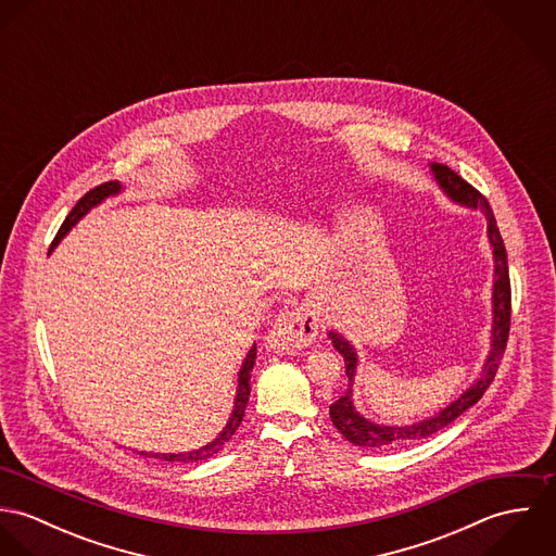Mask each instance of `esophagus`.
<instances>
[{"mask_svg": "<svg viewBox=\"0 0 556 556\" xmlns=\"http://www.w3.org/2000/svg\"><path fill=\"white\" fill-rule=\"evenodd\" d=\"M318 327H320V318L317 313L308 306H298L276 318L271 331L265 338V346L276 353L304 349L315 342Z\"/></svg>", "mask_w": 556, "mask_h": 556, "instance_id": "obj_1", "label": "esophagus"}]
</instances>
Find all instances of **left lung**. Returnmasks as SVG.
I'll return each instance as SVG.
<instances>
[{
	"mask_svg": "<svg viewBox=\"0 0 556 556\" xmlns=\"http://www.w3.org/2000/svg\"><path fill=\"white\" fill-rule=\"evenodd\" d=\"M428 168L441 188V192L456 205L467 207V210H479L485 218V236L492 250V298H490V308H492V323H490V351L481 364V370L477 372L473 383H469L463 394L454 397L450 404L443 408L434 410L428 417H421L410 424H379L368 417H364L355 402H353V383L359 366V357L355 346L338 331L329 329L327 338L331 340L333 349L344 357V368L349 377V390L342 397H338L329 406V415L333 426L340 430V434L351 441L357 447L366 450H394L400 445L421 441L439 432L441 428L450 426L456 417H460L467 408H471L483 392L490 388L494 381V375L498 370L501 357L505 353L507 344V333H509V315H511V291H509V269H507V252L503 245V239L498 233L494 214L488 205V201L477 192L471 184H467L458 173H454L450 166L439 164V162H428Z\"/></svg>",
	"mask_w": 556,
	"mask_h": 556,
	"instance_id": "1",
	"label": "left lung"
}]
</instances>
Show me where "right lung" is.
Segmentation results:
<instances>
[{
    "label": "right lung",
    "mask_w": 556,
    "mask_h": 556,
    "mask_svg": "<svg viewBox=\"0 0 556 556\" xmlns=\"http://www.w3.org/2000/svg\"><path fill=\"white\" fill-rule=\"evenodd\" d=\"M126 190L124 184L119 181H109V184H102L93 190H89L79 203L73 207V212L66 216L64 225L60 227L58 236L51 243V250H55L60 245V241L66 238L75 225H79L80 220L98 205H102L106 199H113L117 194H122ZM254 359H256V344H252L241 362V368L238 372V390H236V397H233V410L225 424V428L216 434V439H212L210 443H205L203 447L199 450H190V452H179V454H160V452H137L139 456H148V458H160V460H166V463H203V460H210L212 456H216L229 441L231 437L236 434V430L241 424V417H243V410H245V404H248V397H250V375H252V368H254Z\"/></svg>",
    "instance_id": "right-lung-1"
}]
</instances>
